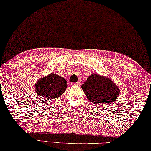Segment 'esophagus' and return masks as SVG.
<instances>
[{
  "mask_svg": "<svg viewBox=\"0 0 151 151\" xmlns=\"http://www.w3.org/2000/svg\"><path fill=\"white\" fill-rule=\"evenodd\" d=\"M72 86H80V82H76V83H71Z\"/></svg>",
  "mask_w": 151,
  "mask_h": 151,
  "instance_id": "esophagus-1",
  "label": "esophagus"
}]
</instances>
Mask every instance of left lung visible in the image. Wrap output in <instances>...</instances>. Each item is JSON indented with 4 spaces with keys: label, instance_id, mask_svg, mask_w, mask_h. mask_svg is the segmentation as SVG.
<instances>
[{
    "label": "left lung",
    "instance_id": "left-lung-1",
    "mask_svg": "<svg viewBox=\"0 0 151 151\" xmlns=\"http://www.w3.org/2000/svg\"><path fill=\"white\" fill-rule=\"evenodd\" d=\"M87 98L95 104L112 103L116 100L119 89L109 78L92 73L81 85Z\"/></svg>",
    "mask_w": 151,
    "mask_h": 151
}]
</instances>
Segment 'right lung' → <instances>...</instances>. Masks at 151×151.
<instances>
[{"mask_svg": "<svg viewBox=\"0 0 151 151\" xmlns=\"http://www.w3.org/2000/svg\"><path fill=\"white\" fill-rule=\"evenodd\" d=\"M35 92L39 96L55 99L65 92L68 84L63 78L57 74L51 73L39 79L35 84Z\"/></svg>", "mask_w": 151, "mask_h": 151, "instance_id": "1", "label": "right lung"}]
</instances>
